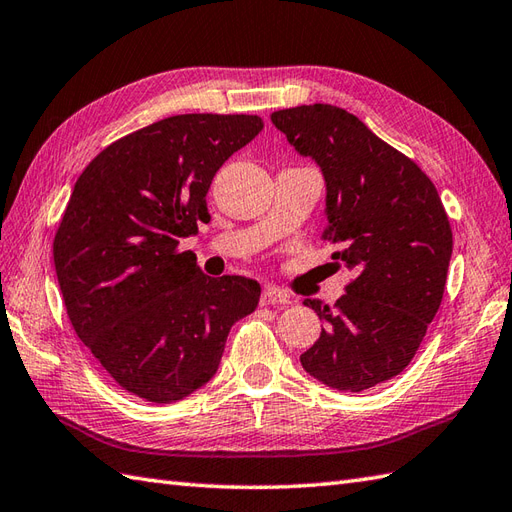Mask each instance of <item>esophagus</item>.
<instances>
[{
  "label": "esophagus",
  "mask_w": 512,
  "mask_h": 512,
  "mask_svg": "<svg viewBox=\"0 0 512 512\" xmlns=\"http://www.w3.org/2000/svg\"><path fill=\"white\" fill-rule=\"evenodd\" d=\"M260 304L271 306V304H289V295L278 289V287H265L260 293Z\"/></svg>",
  "instance_id": "1"
}]
</instances>
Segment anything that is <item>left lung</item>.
<instances>
[{"label":"left lung","instance_id":"left-lung-1","mask_svg":"<svg viewBox=\"0 0 512 512\" xmlns=\"http://www.w3.org/2000/svg\"><path fill=\"white\" fill-rule=\"evenodd\" d=\"M271 122L320 164L322 241L357 274L333 309L304 300L326 326L302 368L335 390L374 388L410 366L440 309L453 249L445 206L416 162L346 109L302 105L274 111Z\"/></svg>","mask_w":512,"mask_h":512}]
</instances>
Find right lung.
Masks as SVG:
<instances>
[{"instance_id": "1", "label": "right lung", "mask_w": 512, "mask_h": 512, "mask_svg": "<svg viewBox=\"0 0 512 512\" xmlns=\"http://www.w3.org/2000/svg\"><path fill=\"white\" fill-rule=\"evenodd\" d=\"M260 131L245 113H181L111 142L76 179L54 234L65 311L109 377L144 401L210 381L232 324L256 309V280L201 274L179 243L210 219L217 170Z\"/></svg>"}]
</instances>
